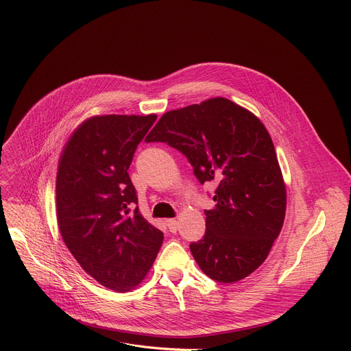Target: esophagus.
Instances as JSON below:
<instances>
[{"label": "esophagus", "mask_w": 351, "mask_h": 351, "mask_svg": "<svg viewBox=\"0 0 351 351\" xmlns=\"http://www.w3.org/2000/svg\"><path fill=\"white\" fill-rule=\"evenodd\" d=\"M166 226H168L169 232L176 233V230H178V228H179V222H178L176 219H168V220H166Z\"/></svg>", "instance_id": "1"}]
</instances>
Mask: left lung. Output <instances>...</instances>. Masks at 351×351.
<instances>
[{
	"label": "left lung",
	"instance_id": "obj_1",
	"mask_svg": "<svg viewBox=\"0 0 351 351\" xmlns=\"http://www.w3.org/2000/svg\"><path fill=\"white\" fill-rule=\"evenodd\" d=\"M165 142L185 155L196 179L213 182L215 206L205 210L206 232L191 243L210 279H245L265 261L279 236L286 188L265 125L226 98L166 112L145 139Z\"/></svg>",
	"mask_w": 351,
	"mask_h": 351
}]
</instances>
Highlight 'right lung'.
<instances>
[{"instance_id":"1","label":"right lung","mask_w":351,"mask_h":351,"mask_svg":"<svg viewBox=\"0 0 351 351\" xmlns=\"http://www.w3.org/2000/svg\"><path fill=\"white\" fill-rule=\"evenodd\" d=\"M156 115H105L72 134L57 175V217L81 267L117 291L141 283L163 233L143 219L128 169Z\"/></svg>"}]
</instances>
